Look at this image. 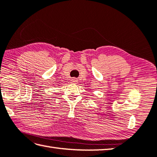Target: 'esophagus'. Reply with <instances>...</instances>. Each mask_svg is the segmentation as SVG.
<instances>
[{
  "label": "esophagus",
  "mask_w": 157,
  "mask_h": 157,
  "mask_svg": "<svg viewBox=\"0 0 157 157\" xmlns=\"http://www.w3.org/2000/svg\"><path fill=\"white\" fill-rule=\"evenodd\" d=\"M71 81H72V82H73V83H75V82H77V80H76L75 78H73L71 80Z\"/></svg>",
  "instance_id": "esophagus-1"
}]
</instances>
